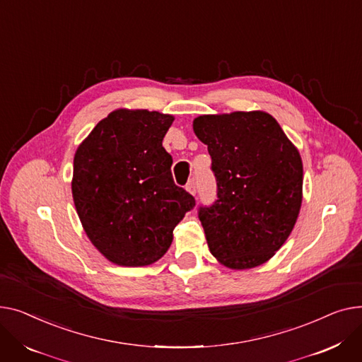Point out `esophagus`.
I'll use <instances>...</instances> for the list:
<instances>
[{
  "label": "esophagus",
  "mask_w": 362,
  "mask_h": 362,
  "mask_svg": "<svg viewBox=\"0 0 362 362\" xmlns=\"http://www.w3.org/2000/svg\"><path fill=\"white\" fill-rule=\"evenodd\" d=\"M185 189L188 191V193H189L191 196H196V191H197V185H196V181H194V180H191V181L187 184Z\"/></svg>",
  "instance_id": "obj_1"
}]
</instances>
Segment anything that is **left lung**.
Wrapping results in <instances>:
<instances>
[{
	"instance_id": "left-lung-1",
	"label": "left lung",
	"mask_w": 362,
	"mask_h": 362,
	"mask_svg": "<svg viewBox=\"0 0 362 362\" xmlns=\"http://www.w3.org/2000/svg\"><path fill=\"white\" fill-rule=\"evenodd\" d=\"M193 132L207 146L218 200L199 218L214 257L232 270L269 262L295 226L303 203V160L264 111L207 114Z\"/></svg>"
}]
</instances>
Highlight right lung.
I'll list each match as a JSON object with an SVG mask.
<instances>
[{"instance_id": "right-lung-1", "label": "right lung", "mask_w": 362, "mask_h": 362, "mask_svg": "<svg viewBox=\"0 0 362 362\" xmlns=\"http://www.w3.org/2000/svg\"><path fill=\"white\" fill-rule=\"evenodd\" d=\"M175 117L118 108L76 151L71 193L81 226L102 256L124 267L158 262L194 197L173 180L162 140Z\"/></svg>"}]
</instances>
